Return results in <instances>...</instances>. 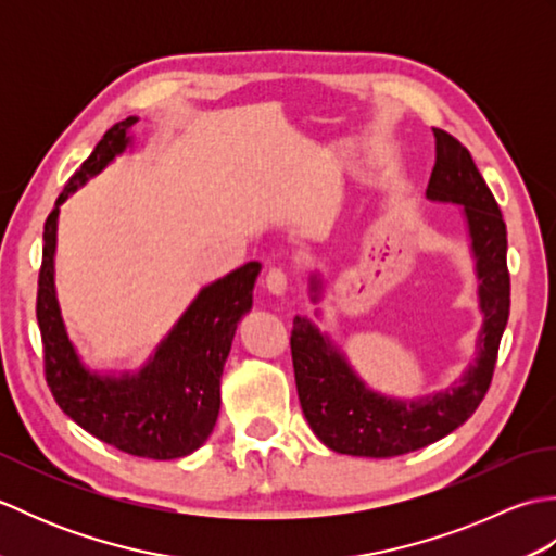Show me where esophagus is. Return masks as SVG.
I'll return each instance as SVG.
<instances>
[{"mask_svg":"<svg viewBox=\"0 0 556 556\" xmlns=\"http://www.w3.org/2000/svg\"><path fill=\"white\" fill-rule=\"evenodd\" d=\"M287 275L281 269H269L265 277V289L271 293V296H285L287 293Z\"/></svg>","mask_w":556,"mask_h":556,"instance_id":"esophagus-1","label":"esophagus"}]
</instances>
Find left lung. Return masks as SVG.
Segmentation results:
<instances>
[{"label": "left lung", "mask_w": 556, "mask_h": 556, "mask_svg": "<svg viewBox=\"0 0 556 556\" xmlns=\"http://www.w3.org/2000/svg\"><path fill=\"white\" fill-rule=\"evenodd\" d=\"M437 162L425 198L458 205L478 279L482 327L476 358L452 387L399 399L375 392L353 370L346 353L313 320L293 317L291 356L303 416L325 446L337 454L389 458L428 446L454 432L485 399L497 363L500 341L509 320V269H506V224L497 200L482 179L470 152L442 128H432ZM313 303L325 296V279L311 271ZM315 315H323L317 308Z\"/></svg>", "instance_id": "obj_1"}]
</instances>
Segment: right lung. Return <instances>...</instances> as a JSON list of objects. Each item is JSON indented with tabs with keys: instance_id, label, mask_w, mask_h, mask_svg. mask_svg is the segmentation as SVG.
I'll return each instance as SVG.
<instances>
[{
	"instance_id": "obj_1",
	"label": "right lung",
	"mask_w": 556,
	"mask_h": 556,
	"mask_svg": "<svg viewBox=\"0 0 556 556\" xmlns=\"http://www.w3.org/2000/svg\"><path fill=\"white\" fill-rule=\"evenodd\" d=\"M138 116L114 124L92 155L71 176L45 222L38 281V325L45 346L47 384L71 420L122 452L172 460L207 442L219 416V380L229 358L236 325L253 308V287L263 265L245 263L212 285L176 320L150 361L136 372L88 368L68 339L54 287L59 212L80 186L108 169L134 146Z\"/></svg>"
}]
</instances>
